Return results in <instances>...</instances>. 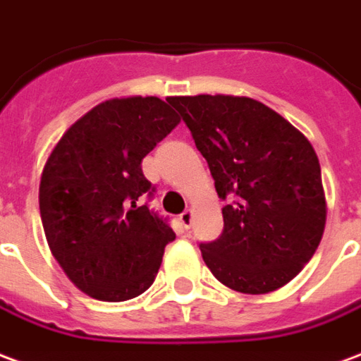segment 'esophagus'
<instances>
[{"label": "esophagus", "instance_id": "obj_1", "mask_svg": "<svg viewBox=\"0 0 361 361\" xmlns=\"http://www.w3.org/2000/svg\"><path fill=\"white\" fill-rule=\"evenodd\" d=\"M192 209H186V212H183L180 215H178V221H180V225H183L184 228H188L190 227V223H192Z\"/></svg>", "mask_w": 361, "mask_h": 361}]
</instances>
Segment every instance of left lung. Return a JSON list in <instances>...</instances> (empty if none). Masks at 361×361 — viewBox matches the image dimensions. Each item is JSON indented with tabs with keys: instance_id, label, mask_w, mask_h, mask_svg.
I'll return each instance as SVG.
<instances>
[{
	"instance_id": "obj_1",
	"label": "left lung",
	"mask_w": 361,
	"mask_h": 361,
	"mask_svg": "<svg viewBox=\"0 0 361 361\" xmlns=\"http://www.w3.org/2000/svg\"><path fill=\"white\" fill-rule=\"evenodd\" d=\"M169 104L206 157L223 207V233L200 244L217 281L267 294L304 269L325 231L327 204L315 149L262 102L238 96H175Z\"/></svg>"
}]
</instances>
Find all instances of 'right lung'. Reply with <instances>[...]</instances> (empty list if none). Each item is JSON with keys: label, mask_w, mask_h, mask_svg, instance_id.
<instances>
[{"label": "right lung", "mask_w": 361, "mask_h": 361, "mask_svg": "<svg viewBox=\"0 0 361 361\" xmlns=\"http://www.w3.org/2000/svg\"><path fill=\"white\" fill-rule=\"evenodd\" d=\"M180 123L155 96L115 97L71 125L47 157L40 215L51 254L88 296L125 302L146 292L175 233L142 206L154 186L142 159Z\"/></svg>", "instance_id": "obj_1"}]
</instances>
